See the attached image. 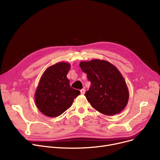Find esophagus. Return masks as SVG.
<instances>
[{"label":"esophagus","mask_w":160,"mask_h":160,"mask_svg":"<svg viewBox=\"0 0 160 160\" xmlns=\"http://www.w3.org/2000/svg\"><path fill=\"white\" fill-rule=\"evenodd\" d=\"M85 92H86L85 89H81V90H80V93H81V94H82V95H84Z\"/></svg>","instance_id":"1"}]
</instances>
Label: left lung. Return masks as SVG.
<instances>
[{
    "label": "left lung",
    "mask_w": 160,
    "mask_h": 160,
    "mask_svg": "<svg viewBox=\"0 0 160 160\" xmlns=\"http://www.w3.org/2000/svg\"><path fill=\"white\" fill-rule=\"evenodd\" d=\"M80 67L91 82L85 96L94 109L104 115L119 113L127 106L129 91L120 71L106 60L81 62Z\"/></svg>",
    "instance_id": "obj_1"
}]
</instances>
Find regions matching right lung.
I'll return each mask as SVG.
<instances>
[{
  "label": "right lung",
  "instance_id": "1",
  "mask_svg": "<svg viewBox=\"0 0 160 160\" xmlns=\"http://www.w3.org/2000/svg\"><path fill=\"white\" fill-rule=\"evenodd\" d=\"M70 67L69 63H57L48 67L41 77L35 93V102L39 110L47 117L62 114L80 93L71 87L67 78Z\"/></svg>",
  "mask_w": 160,
  "mask_h": 160
}]
</instances>
